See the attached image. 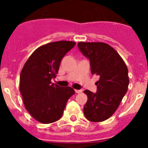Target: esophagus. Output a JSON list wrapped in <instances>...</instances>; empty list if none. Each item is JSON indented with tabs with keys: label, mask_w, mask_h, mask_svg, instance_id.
<instances>
[{
	"label": "esophagus",
	"mask_w": 148,
	"mask_h": 148,
	"mask_svg": "<svg viewBox=\"0 0 148 148\" xmlns=\"http://www.w3.org/2000/svg\"><path fill=\"white\" fill-rule=\"evenodd\" d=\"M75 91L76 93H80V92H82V90H75Z\"/></svg>",
	"instance_id": "1"
}]
</instances>
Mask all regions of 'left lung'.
Segmentation results:
<instances>
[{"label": "left lung", "mask_w": 148, "mask_h": 148, "mask_svg": "<svg viewBox=\"0 0 148 148\" xmlns=\"http://www.w3.org/2000/svg\"><path fill=\"white\" fill-rule=\"evenodd\" d=\"M78 47L90 61L92 75H99L97 92L84 90L87 101L84 113L90 121L100 122L116 112L129 84L128 70L121 56L112 47L102 42H79Z\"/></svg>", "instance_id": "left-lung-1"}]
</instances>
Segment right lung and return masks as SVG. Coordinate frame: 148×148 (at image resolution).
Wrapping results in <instances>:
<instances>
[{"instance_id": "right-lung-1", "label": "right lung", "mask_w": 148, "mask_h": 148, "mask_svg": "<svg viewBox=\"0 0 148 148\" xmlns=\"http://www.w3.org/2000/svg\"><path fill=\"white\" fill-rule=\"evenodd\" d=\"M75 45L69 40L44 44L34 51L22 69L20 92L23 104L39 122L49 124L60 119L68 99L75 93L72 87L63 88L51 82L64 56Z\"/></svg>"}]
</instances>
